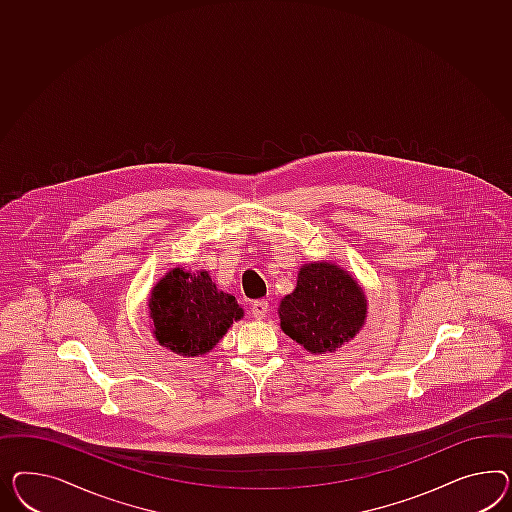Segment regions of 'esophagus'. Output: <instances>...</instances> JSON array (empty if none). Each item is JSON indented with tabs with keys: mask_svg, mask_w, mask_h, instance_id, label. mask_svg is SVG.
Wrapping results in <instances>:
<instances>
[{
	"mask_svg": "<svg viewBox=\"0 0 512 512\" xmlns=\"http://www.w3.org/2000/svg\"><path fill=\"white\" fill-rule=\"evenodd\" d=\"M268 313V302L266 300H257L251 304V315L257 318V320H263Z\"/></svg>",
	"mask_w": 512,
	"mask_h": 512,
	"instance_id": "obj_1",
	"label": "esophagus"
}]
</instances>
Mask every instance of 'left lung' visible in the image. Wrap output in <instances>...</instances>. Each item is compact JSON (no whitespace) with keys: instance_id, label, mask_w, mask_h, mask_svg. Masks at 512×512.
I'll use <instances>...</instances> for the list:
<instances>
[{"instance_id":"8db88e82","label":"left lung","mask_w":512,"mask_h":512,"mask_svg":"<svg viewBox=\"0 0 512 512\" xmlns=\"http://www.w3.org/2000/svg\"><path fill=\"white\" fill-rule=\"evenodd\" d=\"M277 313L281 330L309 354H332L365 326L367 296L343 266L305 263L294 291L281 298Z\"/></svg>"}]
</instances>
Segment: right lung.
Returning <instances> with one entry per match:
<instances>
[{
    "label": "right lung",
    "mask_w": 512,
    "mask_h": 512,
    "mask_svg": "<svg viewBox=\"0 0 512 512\" xmlns=\"http://www.w3.org/2000/svg\"><path fill=\"white\" fill-rule=\"evenodd\" d=\"M149 324L158 345L182 358L205 356L244 317L235 296L220 291L207 270L171 268L151 289Z\"/></svg>",
    "instance_id": "obj_1"
}]
</instances>
